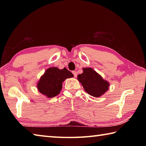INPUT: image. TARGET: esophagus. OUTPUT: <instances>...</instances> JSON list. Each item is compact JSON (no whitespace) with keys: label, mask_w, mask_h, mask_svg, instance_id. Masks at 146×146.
Listing matches in <instances>:
<instances>
[{"label":"esophagus","mask_w":146,"mask_h":146,"mask_svg":"<svg viewBox=\"0 0 146 146\" xmlns=\"http://www.w3.org/2000/svg\"><path fill=\"white\" fill-rule=\"evenodd\" d=\"M72 73H73V74L74 75V76H75V77L77 76V73H76V71H73Z\"/></svg>","instance_id":"34e87169"}]
</instances>
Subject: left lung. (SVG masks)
<instances>
[{"label":"left lung","mask_w":146,"mask_h":146,"mask_svg":"<svg viewBox=\"0 0 146 146\" xmlns=\"http://www.w3.org/2000/svg\"><path fill=\"white\" fill-rule=\"evenodd\" d=\"M83 72L78 75V80L82 83L86 93L94 97H99L104 94L110 84L91 68H83Z\"/></svg>","instance_id":"left-lung-1"}]
</instances>
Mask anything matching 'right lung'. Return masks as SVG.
<instances>
[{
    "label": "right lung",
    "instance_id": "add662e5",
    "mask_svg": "<svg viewBox=\"0 0 146 146\" xmlns=\"http://www.w3.org/2000/svg\"><path fill=\"white\" fill-rule=\"evenodd\" d=\"M73 77L72 73L66 68L62 70L56 67L49 68L40 78L37 88L40 93L48 98L54 97L60 94L64 80Z\"/></svg>",
    "mask_w": 146,
    "mask_h": 146
}]
</instances>
